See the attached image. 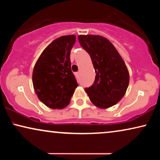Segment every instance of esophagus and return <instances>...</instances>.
Returning <instances> with one entry per match:
<instances>
[{
  "label": "esophagus",
  "instance_id": "34e87169",
  "mask_svg": "<svg viewBox=\"0 0 160 160\" xmlns=\"http://www.w3.org/2000/svg\"><path fill=\"white\" fill-rule=\"evenodd\" d=\"M75 76L76 78H78V76H79V73H78V72H76V73H75Z\"/></svg>",
  "mask_w": 160,
  "mask_h": 160
}]
</instances>
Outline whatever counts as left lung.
Returning a JSON list of instances; mask_svg holds the SVG:
<instances>
[{"label":"left lung","instance_id":"left-lung-1","mask_svg":"<svg viewBox=\"0 0 160 160\" xmlns=\"http://www.w3.org/2000/svg\"><path fill=\"white\" fill-rule=\"evenodd\" d=\"M82 47L90 56L96 73L91 87L85 88L91 102L108 108L120 101L129 85L130 76L123 59L108 39L95 35H80Z\"/></svg>","mask_w":160,"mask_h":160}]
</instances>
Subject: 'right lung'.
Returning <instances> with one entry per match:
<instances>
[{"label": "right lung", "mask_w": 160, "mask_h": 160, "mask_svg": "<svg viewBox=\"0 0 160 160\" xmlns=\"http://www.w3.org/2000/svg\"><path fill=\"white\" fill-rule=\"evenodd\" d=\"M76 36L55 39L43 50L35 65L32 84L38 99L47 107L61 109L69 104L77 82L71 71L70 54Z\"/></svg>", "instance_id": "obj_1"}]
</instances>
